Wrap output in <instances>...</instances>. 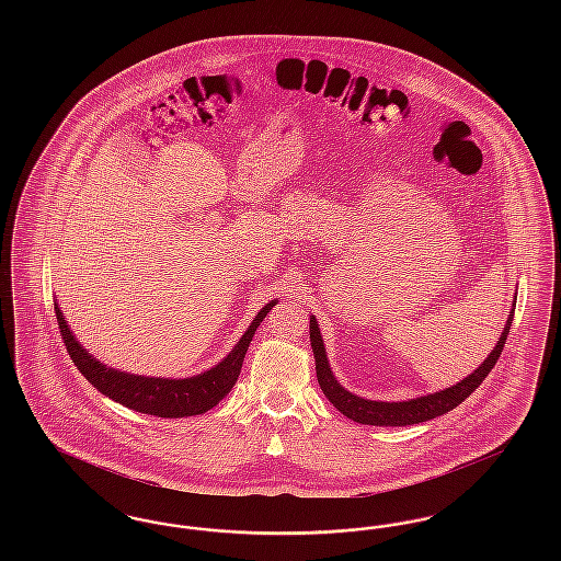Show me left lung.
<instances>
[{"label": "left lung", "mask_w": 561, "mask_h": 561, "mask_svg": "<svg viewBox=\"0 0 561 561\" xmlns=\"http://www.w3.org/2000/svg\"><path fill=\"white\" fill-rule=\"evenodd\" d=\"M513 323V309L508 316L507 325L496 343V347L492 348V353L483 359L480 368L476 373L469 374L467 378H462L460 382H456L453 387L431 393L425 398H414L408 401H373L357 398L353 393H348L347 389L341 387V382L334 378V374L330 370L328 357H325V348L321 341L320 325L318 320L311 316L309 323V332H311V347L316 355V373H318V382H320L323 396L330 400V403L343 412L347 419L362 423V425H374V427H405V425H416V423H425L435 416H442L446 412L454 410L458 403L467 400L481 382L483 378L494 368V364L499 362L503 347L507 343L508 330Z\"/></svg>", "instance_id": "1"}]
</instances>
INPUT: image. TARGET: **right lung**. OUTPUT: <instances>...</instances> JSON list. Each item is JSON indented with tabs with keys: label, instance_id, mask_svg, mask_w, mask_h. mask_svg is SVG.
Segmentation results:
<instances>
[{
	"label": "right lung",
	"instance_id": "add662e5",
	"mask_svg": "<svg viewBox=\"0 0 561 561\" xmlns=\"http://www.w3.org/2000/svg\"><path fill=\"white\" fill-rule=\"evenodd\" d=\"M275 302L277 300H271L259 311V316L252 320L250 328L243 332L240 343L220 364L191 378H153V376H138V374L119 373L115 368H108L76 341L71 328L67 325L65 316L56 302H54V311H56V321H58L65 347L69 351L73 364L88 378V382L94 385L103 396L140 414H151L161 419H183V416L208 412L233 389L241 373L245 351L252 343V336Z\"/></svg>",
	"mask_w": 561,
	"mask_h": 561
}]
</instances>
